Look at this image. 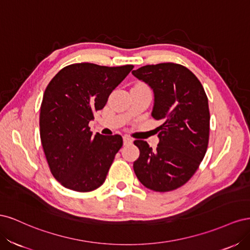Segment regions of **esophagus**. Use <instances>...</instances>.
Listing matches in <instances>:
<instances>
[{
  "instance_id": "esophagus-1",
  "label": "esophagus",
  "mask_w": 250,
  "mask_h": 250,
  "mask_svg": "<svg viewBox=\"0 0 250 250\" xmlns=\"http://www.w3.org/2000/svg\"><path fill=\"white\" fill-rule=\"evenodd\" d=\"M123 142H124V145H128V144H131L133 142V140L130 137H128V135H125V137L123 138Z\"/></svg>"
}]
</instances>
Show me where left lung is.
<instances>
[{
	"label": "left lung",
	"instance_id": "obj_1",
	"mask_svg": "<svg viewBox=\"0 0 250 250\" xmlns=\"http://www.w3.org/2000/svg\"><path fill=\"white\" fill-rule=\"evenodd\" d=\"M133 76L153 89L152 117L161 120L156 149L135 140L140 156L133 170L142 185L169 192L188 183L206 155L209 138L208 101L198 78L186 66L164 62L144 65Z\"/></svg>",
	"mask_w": 250,
	"mask_h": 250
}]
</instances>
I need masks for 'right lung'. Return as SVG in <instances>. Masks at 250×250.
Returning a JSON list of instances; mask_svg holds the SVG:
<instances>
[{"instance_id": "1", "label": "right lung", "mask_w": 250, "mask_h": 250, "mask_svg": "<svg viewBox=\"0 0 250 250\" xmlns=\"http://www.w3.org/2000/svg\"><path fill=\"white\" fill-rule=\"evenodd\" d=\"M132 69V64L73 63L60 70L44 90L41 141L52 175L64 188L90 192L103 185L123 139L93 135L88 123Z\"/></svg>"}]
</instances>
